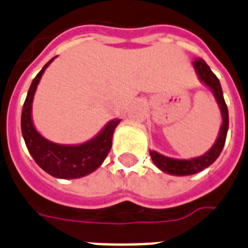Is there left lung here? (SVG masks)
<instances>
[{
    "instance_id": "left-lung-1",
    "label": "left lung",
    "mask_w": 248,
    "mask_h": 248,
    "mask_svg": "<svg viewBox=\"0 0 248 248\" xmlns=\"http://www.w3.org/2000/svg\"><path fill=\"white\" fill-rule=\"evenodd\" d=\"M193 67L195 69V73L198 76L200 82L212 91L217 104L219 106L220 115H222V124H220L219 133L217 137L216 142L210 147L209 151H206L204 155L199 157H194L189 159H180L167 157L165 155H161L159 152L151 149L149 155L152 158L153 163L158 167L161 171L165 173L173 176H189L198 173L206 167H209L222 152L224 142L227 138V132H228V109H227L226 101L223 97V91L220 87L219 79L217 78V76L212 72L209 65L206 64L205 61L202 58H196L193 62Z\"/></svg>"
}]
</instances>
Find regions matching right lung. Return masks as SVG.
Listing matches in <instances>:
<instances>
[{"label": "right lung", "instance_id": "1", "mask_svg": "<svg viewBox=\"0 0 248 248\" xmlns=\"http://www.w3.org/2000/svg\"><path fill=\"white\" fill-rule=\"evenodd\" d=\"M52 58L32 79L21 114V132L28 151L46 173L57 179H79L99 169L111 149L112 134L120 119L110 120L87 142L79 144H59L43 137L32 122V101L38 85Z\"/></svg>", "mask_w": 248, "mask_h": 248}]
</instances>
